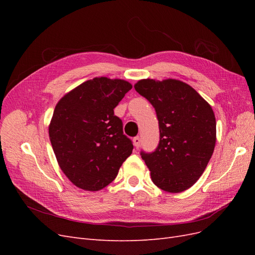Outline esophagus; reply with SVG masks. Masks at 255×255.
Returning <instances> with one entry per match:
<instances>
[{
  "instance_id": "34e87169",
  "label": "esophagus",
  "mask_w": 255,
  "mask_h": 255,
  "mask_svg": "<svg viewBox=\"0 0 255 255\" xmlns=\"http://www.w3.org/2000/svg\"><path fill=\"white\" fill-rule=\"evenodd\" d=\"M133 142H134V145H135V148H139V145H140V142H141V139H140V137H139V136H136V137H134V139H133Z\"/></svg>"
}]
</instances>
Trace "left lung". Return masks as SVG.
I'll return each instance as SVG.
<instances>
[{
    "label": "left lung",
    "instance_id": "left-lung-1",
    "mask_svg": "<svg viewBox=\"0 0 255 255\" xmlns=\"http://www.w3.org/2000/svg\"><path fill=\"white\" fill-rule=\"evenodd\" d=\"M135 90L156 112L159 142L140 155L153 183L168 192L191 187L202 175L216 143V119L211 105L189 85L176 80H141Z\"/></svg>",
    "mask_w": 255,
    "mask_h": 255
}]
</instances>
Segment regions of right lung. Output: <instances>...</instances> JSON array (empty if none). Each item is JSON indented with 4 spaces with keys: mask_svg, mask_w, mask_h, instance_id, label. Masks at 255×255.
Segmentation results:
<instances>
[{
    "mask_svg": "<svg viewBox=\"0 0 255 255\" xmlns=\"http://www.w3.org/2000/svg\"><path fill=\"white\" fill-rule=\"evenodd\" d=\"M132 89L123 80L95 78L59 100L49 127L58 165L75 186L96 191L112 183L133 151L114 109Z\"/></svg>",
    "mask_w": 255,
    "mask_h": 255,
    "instance_id": "1",
    "label": "right lung"
}]
</instances>
